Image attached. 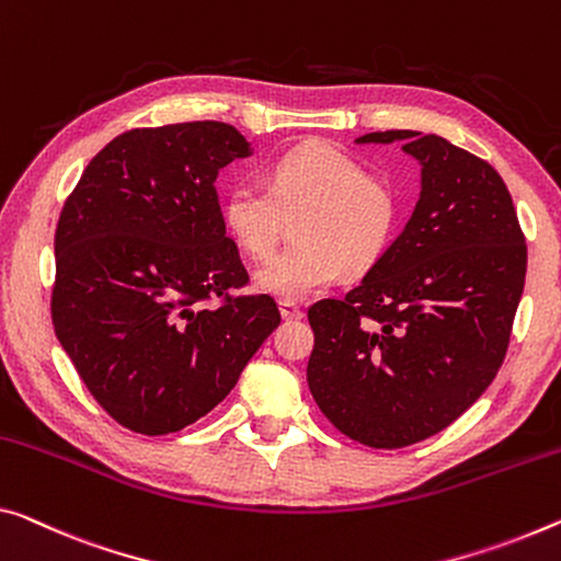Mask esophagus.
<instances>
[{
    "instance_id": "obj_1",
    "label": "esophagus",
    "mask_w": 561,
    "mask_h": 561,
    "mask_svg": "<svg viewBox=\"0 0 561 561\" xmlns=\"http://www.w3.org/2000/svg\"><path fill=\"white\" fill-rule=\"evenodd\" d=\"M278 308H280V316L286 318V321H300V318H304V308H300L298 304H293V300H280Z\"/></svg>"
}]
</instances>
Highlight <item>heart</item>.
I'll list each match as a JSON object with an SVG mask.
<instances>
[{
	"label": "heart",
	"mask_w": 561,
	"mask_h": 561,
	"mask_svg": "<svg viewBox=\"0 0 561 561\" xmlns=\"http://www.w3.org/2000/svg\"><path fill=\"white\" fill-rule=\"evenodd\" d=\"M296 215V243L255 273L257 288L286 300L381 261L399 226L401 201L389 180L366 172L346 150L316 140L278 154L268 187L238 183L222 203L228 230L253 257H268Z\"/></svg>",
	"instance_id": "1"
}]
</instances>
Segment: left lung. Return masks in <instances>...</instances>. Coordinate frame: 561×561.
Wrapping results in <instances>:
<instances>
[{
	"label": "left lung",
	"mask_w": 561,
	"mask_h": 561,
	"mask_svg": "<svg viewBox=\"0 0 561 561\" xmlns=\"http://www.w3.org/2000/svg\"><path fill=\"white\" fill-rule=\"evenodd\" d=\"M421 162L401 236L343 298L308 308V389L358 444L401 449L438 434L494 381L527 275V243L504 180L438 135L386 130Z\"/></svg>",
	"instance_id": "8db88e82"
}]
</instances>
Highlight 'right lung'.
Wrapping results in <instances>:
<instances>
[{
	"instance_id": "add662e5",
	"label": "right lung",
	"mask_w": 561,
	"mask_h": 561,
	"mask_svg": "<svg viewBox=\"0 0 561 561\" xmlns=\"http://www.w3.org/2000/svg\"><path fill=\"white\" fill-rule=\"evenodd\" d=\"M248 152L215 119L135 127L94 154L59 213L51 325L94 401L135 434L213 411L280 323L271 296L232 293L251 275L215 178Z\"/></svg>"
}]
</instances>
